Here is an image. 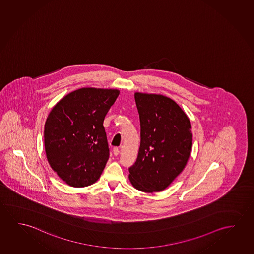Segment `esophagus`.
<instances>
[{"label": "esophagus", "instance_id": "obj_1", "mask_svg": "<svg viewBox=\"0 0 254 254\" xmlns=\"http://www.w3.org/2000/svg\"><path fill=\"white\" fill-rule=\"evenodd\" d=\"M113 152L114 156H118L120 154V149L117 147H115V148H113Z\"/></svg>", "mask_w": 254, "mask_h": 254}]
</instances>
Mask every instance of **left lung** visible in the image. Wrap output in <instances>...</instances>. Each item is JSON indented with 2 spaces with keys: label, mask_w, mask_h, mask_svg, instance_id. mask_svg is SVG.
<instances>
[{
  "label": "left lung",
  "mask_w": 254,
  "mask_h": 254,
  "mask_svg": "<svg viewBox=\"0 0 254 254\" xmlns=\"http://www.w3.org/2000/svg\"><path fill=\"white\" fill-rule=\"evenodd\" d=\"M141 122V145L129 180L145 192L163 191L182 172L192 143L191 123L171 98L134 94Z\"/></svg>",
  "instance_id": "obj_1"
}]
</instances>
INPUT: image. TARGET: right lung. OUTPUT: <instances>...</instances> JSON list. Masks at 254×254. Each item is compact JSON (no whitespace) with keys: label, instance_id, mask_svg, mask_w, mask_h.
Instances as JSON below:
<instances>
[{"label":"right lung","instance_id":"right-lung-1","mask_svg":"<svg viewBox=\"0 0 254 254\" xmlns=\"http://www.w3.org/2000/svg\"><path fill=\"white\" fill-rule=\"evenodd\" d=\"M119 94L82 88L67 94L49 113L44 131L47 160L71 187H88L104 171L110 149L103 123Z\"/></svg>","mask_w":254,"mask_h":254}]
</instances>
